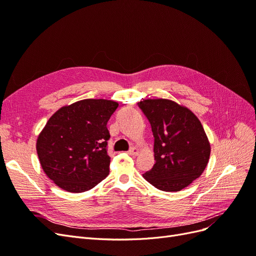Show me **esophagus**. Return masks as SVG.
<instances>
[{
    "mask_svg": "<svg viewBox=\"0 0 256 256\" xmlns=\"http://www.w3.org/2000/svg\"><path fill=\"white\" fill-rule=\"evenodd\" d=\"M128 154H131V156H136V154H138V147H131V148L128 150Z\"/></svg>",
    "mask_w": 256,
    "mask_h": 256,
    "instance_id": "obj_1",
    "label": "esophagus"
}]
</instances>
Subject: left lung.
Here are the masks:
<instances>
[{"mask_svg": "<svg viewBox=\"0 0 256 256\" xmlns=\"http://www.w3.org/2000/svg\"><path fill=\"white\" fill-rule=\"evenodd\" d=\"M138 106L150 124L156 161L143 177L159 190L180 191L202 175L210 156L202 124L188 108L168 99Z\"/></svg>", "mask_w": 256, "mask_h": 256, "instance_id": "1", "label": "left lung"}]
</instances>
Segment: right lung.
<instances>
[{
    "mask_svg": "<svg viewBox=\"0 0 256 256\" xmlns=\"http://www.w3.org/2000/svg\"><path fill=\"white\" fill-rule=\"evenodd\" d=\"M118 106L113 100L84 99L60 108L49 118L36 150L44 172L60 188L84 192L109 174L106 122Z\"/></svg>",
    "mask_w": 256,
    "mask_h": 256,
    "instance_id": "1",
    "label": "right lung"
}]
</instances>
